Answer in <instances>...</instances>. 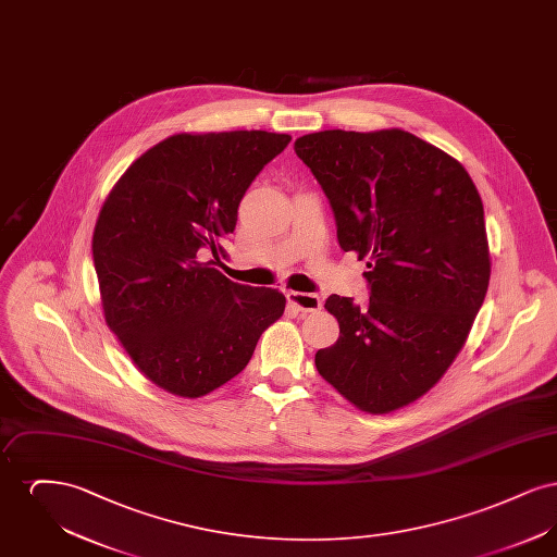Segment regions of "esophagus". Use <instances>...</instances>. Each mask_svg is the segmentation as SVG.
<instances>
[{"label": "esophagus", "mask_w": 557, "mask_h": 557, "mask_svg": "<svg viewBox=\"0 0 557 557\" xmlns=\"http://www.w3.org/2000/svg\"><path fill=\"white\" fill-rule=\"evenodd\" d=\"M286 298H288V302H290L292 307H296V309L302 311V313L319 311L321 305H323V302H321V296L313 294V292H288Z\"/></svg>", "instance_id": "esophagus-1"}]
</instances>
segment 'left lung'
Returning a JSON list of instances; mask_svg holds the SVG:
<instances>
[{"label":"left lung","instance_id":"8db88e82","mask_svg":"<svg viewBox=\"0 0 557 557\" xmlns=\"http://www.w3.org/2000/svg\"><path fill=\"white\" fill-rule=\"evenodd\" d=\"M323 189L341 248L370 259V298L332 294L341 336L315 368L368 413L425 395L466 345L491 259L484 209L468 171L400 129H330L294 141Z\"/></svg>","mask_w":557,"mask_h":557}]
</instances>
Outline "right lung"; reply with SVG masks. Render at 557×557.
I'll list each match as a JSON object with an SVG mask.
<instances>
[{
  "mask_svg": "<svg viewBox=\"0 0 557 557\" xmlns=\"http://www.w3.org/2000/svg\"><path fill=\"white\" fill-rule=\"evenodd\" d=\"M290 139L171 135L108 194L91 242L104 318L139 371L171 395L202 397L230 382L284 313L282 292L242 286L216 265L239 200Z\"/></svg>",
  "mask_w": 557,
  "mask_h": 557,
  "instance_id": "add662e5",
  "label": "right lung"
}]
</instances>
